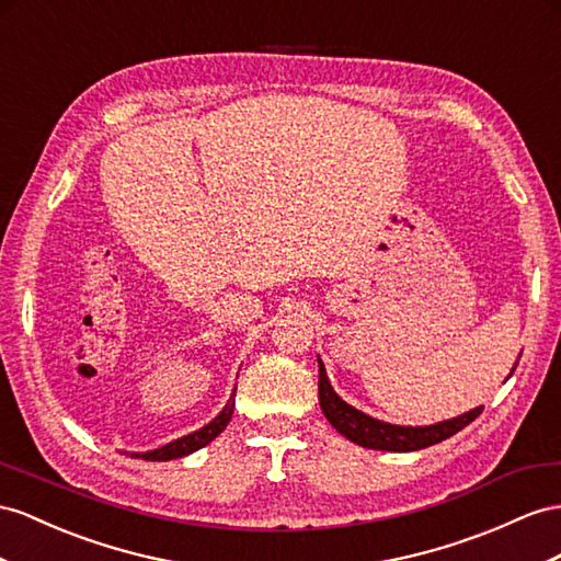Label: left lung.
<instances>
[{
  "mask_svg": "<svg viewBox=\"0 0 561 561\" xmlns=\"http://www.w3.org/2000/svg\"><path fill=\"white\" fill-rule=\"evenodd\" d=\"M516 365L519 363H514L512 371L516 369ZM318 391H320V408L324 412V417L329 420V424H332L341 436H346L348 440L363 445V448H371V450L412 453V450L428 448V445H436L445 438L455 436L457 431H462L467 424H471L483 412V405H479L465 414H459V417L445 420L438 424H428V426H396L389 422H381V420L369 417V414H365L360 410H355L353 405L346 403V400H341L336 396L332 383H329V379H327V369H324L322 360H320Z\"/></svg>",
  "mask_w": 561,
  "mask_h": 561,
  "instance_id": "left-lung-1",
  "label": "left lung"
}]
</instances>
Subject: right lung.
<instances>
[{
    "label": "right lung",
    "instance_id": "right-lung-1",
    "mask_svg": "<svg viewBox=\"0 0 561 561\" xmlns=\"http://www.w3.org/2000/svg\"><path fill=\"white\" fill-rule=\"evenodd\" d=\"M232 412H234V393H232V398L227 400V405L222 408V412L218 414V417H215L213 422H208L206 426H201L198 431H194V434H186V436H182L178 440L165 443V445H161V448H156V450L130 453V455L139 457V459H149V462H168V459H178V457H184V455H190V453H196L198 448H204V445H208L215 436L222 434L225 426L229 424V420H232Z\"/></svg>",
    "mask_w": 561,
    "mask_h": 561
}]
</instances>
